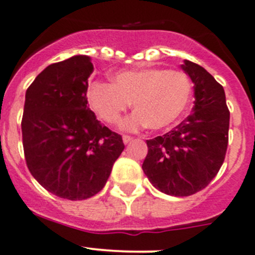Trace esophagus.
Segmentation results:
<instances>
[{
	"instance_id": "esophagus-1",
	"label": "esophagus",
	"mask_w": 255,
	"mask_h": 255,
	"mask_svg": "<svg viewBox=\"0 0 255 255\" xmlns=\"http://www.w3.org/2000/svg\"><path fill=\"white\" fill-rule=\"evenodd\" d=\"M122 138H123V142H125V144H127V143H129L130 140L133 139V138L130 137V135H127V134H125V135H123Z\"/></svg>"
}]
</instances>
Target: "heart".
<instances>
[{"label":"heart","instance_id":"heart-1","mask_svg":"<svg viewBox=\"0 0 255 255\" xmlns=\"http://www.w3.org/2000/svg\"><path fill=\"white\" fill-rule=\"evenodd\" d=\"M192 82L184 72L159 67L122 71L112 83L95 82L88 90V103L108 125L118 122L133 102L135 112L122 123L127 129L148 125L159 130L174 125L188 108Z\"/></svg>","mask_w":255,"mask_h":255}]
</instances>
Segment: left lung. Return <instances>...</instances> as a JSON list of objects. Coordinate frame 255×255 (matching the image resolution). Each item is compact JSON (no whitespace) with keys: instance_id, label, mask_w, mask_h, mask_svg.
Here are the masks:
<instances>
[{"instance_id":"left-lung-1","label":"left lung","mask_w":255,"mask_h":255,"mask_svg":"<svg viewBox=\"0 0 255 255\" xmlns=\"http://www.w3.org/2000/svg\"><path fill=\"white\" fill-rule=\"evenodd\" d=\"M182 70L194 83V107L182 123L147 140L143 172L162 193L188 197L211 183L228 147L229 110L226 93L202 66L187 61Z\"/></svg>"}]
</instances>
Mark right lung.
Returning <instances> with one entry per match:
<instances>
[{"instance_id":"1","label":"right lung","mask_w":255,"mask_h":255,"mask_svg":"<svg viewBox=\"0 0 255 255\" xmlns=\"http://www.w3.org/2000/svg\"><path fill=\"white\" fill-rule=\"evenodd\" d=\"M91 57L44 68L26 91L22 142L34 179L59 198L82 201L105 187L125 149L122 137L88 108Z\"/></svg>"}]
</instances>
